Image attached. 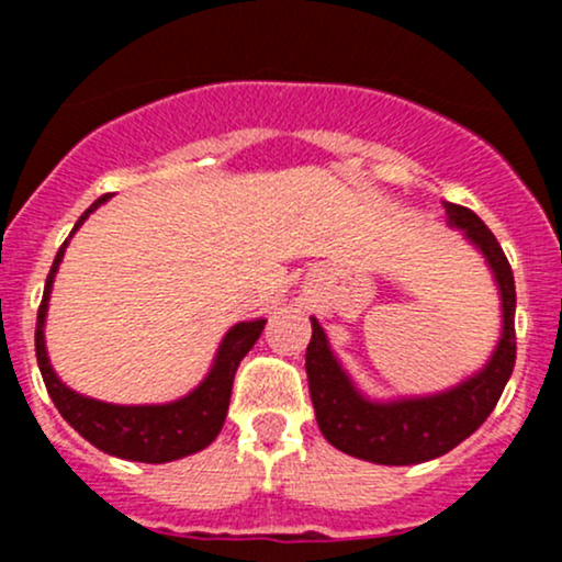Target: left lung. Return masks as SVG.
<instances>
[{
	"mask_svg": "<svg viewBox=\"0 0 562 562\" xmlns=\"http://www.w3.org/2000/svg\"><path fill=\"white\" fill-rule=\"evenodd\" d=\"M451 227L465 229L486 256L502 290L505 327L492 362L475 378L428 398L375 404L359 396L335 362L325 333L312 319L306 348V375L322 436L335 449L378 465H417L436 460L481 428L494 412L515 367V280L509 261L492 229L465 205L443 203Z\"/></svg>",
	"mask_w": 562,
	"mask_h": 562,
	"instance_id": "left-lung-1",
	"label": "left lung"
}]
</instances>
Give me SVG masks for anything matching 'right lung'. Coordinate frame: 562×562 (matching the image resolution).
Here are the masks:
<instances>
[{
	"label": "right lung",
	"mask_w": 562,
	"mask_h": 562,
	"mask_svg": "<svg viewBox=\"0 0 562 562\" xmlns=\"http://www.w3.org/2000/svg\"><path fill=\"white\" fill-rule=\"evenodd\" d=\"M108 198L111 195H102L100 200H94V203L79 216L74 232L79 229L83 218L92 214L97 205L105 203ZM66 245L68 240L60 245V250H57L36 314V362L57 412H60L70 428L79 430L89 443L108 451V454L121 457V460H137L158 465V462L179 460V457L195 454V451L209 447V443L218 436V430H222L224 417H227L232 380H235L237 364L243 362L245 353H248L256 340H259L267 319L240 322V325L232 327L227 338L222 340V348H218L214 370L209 372V378H205L190 396L179 398V402L160 406H115L79 396V393L66 389V385L57 380L53 367H49L47 351H44V317H47L49 290H53L55 272L57 267H60L63 254H66Z\"/></svg>",
	"instance_id": "right-lung-1"
}]
</instances>
